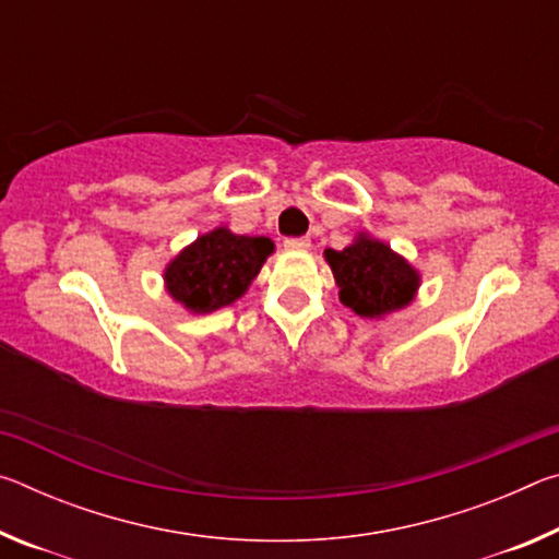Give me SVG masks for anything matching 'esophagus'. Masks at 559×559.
<instances>
[{
	"label": "esophagus",
	"mask_w": 559,
	"mask_h": 559,
	"mask_svg": "<svg viewBox=\"0 0 559 559\" xmlns=\"http://www.w3.org/2000/svg\"><path fill=\"white\" fill-rule=\"evenodd\" d=\"M283 246H286L288 251H306V249H310V239L308 236H296V239L283 241Z\"/></svg>",
	"instance_id": "1"
}]
</instances>
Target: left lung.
<instances>
[{"instance_id": "1", "label": "left lung", "mask_w": 559, "mask_h": 559, "mask_svg": "<svg viewBox=\"0 0 559 559\" xmlns=\"http://www.w3.org/2000/svg\"><path fill=\"white\" fill-rule=\"evenodd\" d=\"M340 288V302L359 318H384L414 300L421 276L390 243L370 234H357L343 251L325 249Z\"/></svg>"}]
</instances>
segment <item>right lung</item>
Listing matches in <instances>:
<instances>
[{"label":"right lung","instance_id":"obj_1","mask_svg":"<svg viewBox=\"0 0 559 559\" xmlns=\"http://www.w3.org/2000/svg\"><path fill=\"white\" fill-rule=\"evenodd\" d=\"M273 249L269 236H241L216 226L167 263L165 288L189 313H214L249 290Z\"/></svg>","mask_w":559,"mask_h":559}]
</instances>
